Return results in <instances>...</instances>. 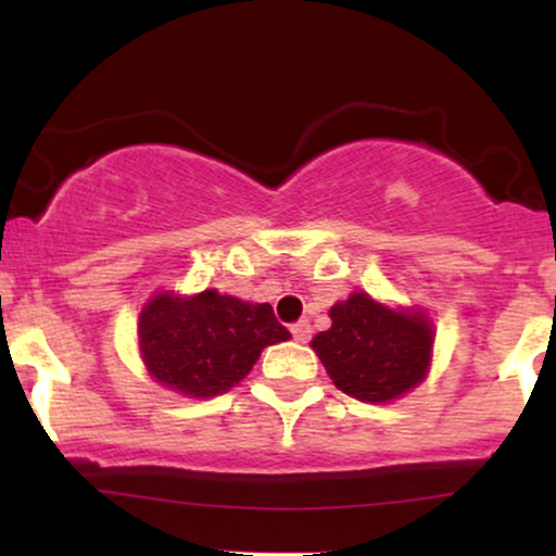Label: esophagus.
<instances>
[{"label": "esophagus", "instance_id": "esophagus-1", "mask_svg": "<svg viewBox=\"0 0 556 556\" xmlns=\"http://www.w3.org/2000/svg\"><path fill=\"white\" fill-rule=\"evenodd\" d=\"M290 331H292V337H295L298 342H308V340H311V324H308V318H303V321L292 324Z\"/></svg>", "mask_w": 556, "mask_h": 556}]
</instances>
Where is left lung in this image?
Here are the masks:
<instances>
[{
  "label": "left lung",
  "instance_id": "obj_1",
  "mask_svg": "<svg viewBox=\"0 0 556 556\" xmlns=\"http://www.w3.org/2000/svg\"><path fill=\"white\" fill-rule=\"evenodd\" d=\"M331 327L311 342L337 389L363 402H389L426 376L433 331L418 314H400L355 292L329 311Z\"/></svg>",
  "mask_w": 556,
  "mask_h": 556
}]
</instances>
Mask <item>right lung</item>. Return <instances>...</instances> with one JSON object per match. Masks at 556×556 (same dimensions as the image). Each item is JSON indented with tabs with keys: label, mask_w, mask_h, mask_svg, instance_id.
I'll return each mask as SVG.
<instances>
[{
	"label": "right lung",
	"mask_w": 556,
	"mask_h": 556,
	"mask_svg": "<svg viewBox=\"0 0 556 556\" xmlns=\"http://www.w3.org/2000/svg\"><path fill=\"white\" fill-rule=\"evenodd\" d=\"M151 376L190 397H214L245 379L266 344L290 340L269 303H242L206 290L195 298L156 295L138 324Z\"/></svg>",
	"instance_id": "right-lung-1"
}]
</instances>
